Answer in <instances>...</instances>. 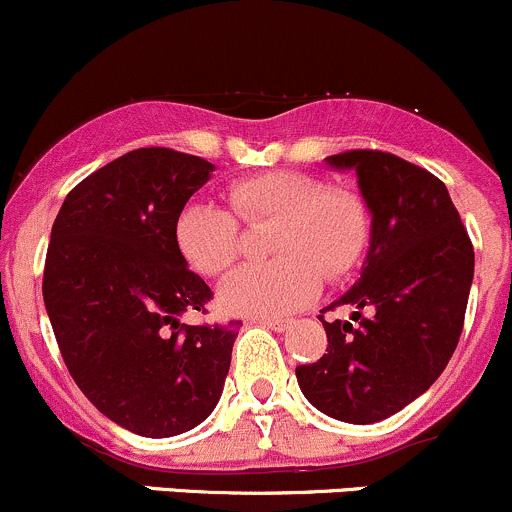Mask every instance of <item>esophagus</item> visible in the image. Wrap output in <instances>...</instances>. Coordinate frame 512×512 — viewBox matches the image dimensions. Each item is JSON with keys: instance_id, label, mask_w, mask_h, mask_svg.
<instances>
[{"instance_id": "esophagus-1", "label": "esophagus", "mask_w": 512, "mask_h": 512, "mask_svg": "<svg viewBox=\"0 0 512 512\" xmlns=\"http://www.w3.org/2000/svg\"><path fill=\"white\" fill-rule=\"evenodd\" d=\"M257 324L272 328V331H277V333H284L294 326V321L292 319H257Z\"/></svg>"}]
</instances>
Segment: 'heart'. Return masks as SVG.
I'll use <instances>...</instances> for the list:
<instances>
[{
    "mask_svg": "<svg viewBox=\"0 0 512 512\" xmlns=\"http://www.w3.org/2000/svg\"><path fill=\"white\" fill-rule=\"evenodd\" d=\"M225 193L242 223L252 228L272 223L267 250L277 255L225 279L218 304L228 314L267 319L292 314L319 292L321 272L326 279L343 277L363 255L368 215L351 191L326 188L311 174L270 171L233 181ZM234 216L211 203L181 208L176 245L193 270L215 277L233 267L242 252Z\"/></svg>",
    "mask_w": 512,
    "mask_h": 512,
    "instance_id": "heart-1",
    "label": "heart"
}]
</instances>
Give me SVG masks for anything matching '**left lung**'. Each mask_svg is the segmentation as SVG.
I'll list each match as a JSON object with an SVG mask.
<instances>
[{
  "instance_id": "obj_1",
  "label": "left lung",
  "mask_w": 512,
  "mask_h": 512,
  "mask_svg": "<svg viewBox=\"0 0 512 512\" xmlns=\"http://www.w3.org/2000/svg\"><path fill=\"white\" fill-rule=\"evenodd\" d=\"M326 164L355 171L370 247L358 282L328 306H355V324L319 316L328 353L299 365L297 380L319 412L373 424L444 373L464 328L473 245L446 186L422 166L373 149L333 154ZM360 308L371 316L360 317Z\"/></svg>"
}]
</instances>
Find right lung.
<instances>
[{
    "instance_id": "add662e5",
    "label": "right lung",
    "mask_w": 512,
    "mask_h": 512,
    "mask_svg": "<svg viewBox=\"0 0 512 512\" xmlns=\"http://www.w3.org/2000/svg\"><path fill=\"white\" fill-rule=\"evenodd\" d=\"M215 171L164 147L134 149L80 181L51 228L43 304L75 385L139 437L198 427L215 410L240 321L188 326L211 289L188 270L176 218Z\"/></svg>"
}]
</instances>
